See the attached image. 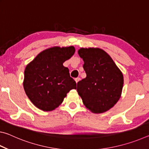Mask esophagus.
Here are the masks:
<instances>
[{"label": "esophagus", "mask_w": 149, "mask_h": 149, "mask_svg": "<svg viewBox=\"0 0 149 149\" xmlns=\"http://www.w3.org/2000/svg\"><path fill=\"white\" fill-rule=\"evenodd\" d=\"M80 79H80L79 77H77V78H75V82H76L77 84V83L79 82V81H80Z\"/></svg>", "instance_id": "34e87169"}]
</instances>
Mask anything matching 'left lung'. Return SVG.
<instances>
[{
  "label": "left lung",
  "instance_id": "left-lung-1",
  "mask_svg": "<svg viewBox=\"0 0 149 149\" xmlns=\"http://www.w3.org/2000/svg\"><path fill=\"white\" fill-rule=\"evenodd\" d=\"M78 53L84 60L87 75L77 83L78 94L91 112H104L120 99L123 85L122 72L102 49L82 48Z\"/></svg>",
  "mask_w": 149,
  "mask_h": 149
}]
</instances>
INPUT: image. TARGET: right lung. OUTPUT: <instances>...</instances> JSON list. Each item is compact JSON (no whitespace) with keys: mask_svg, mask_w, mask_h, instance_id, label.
Segmentation results:
<instances>
[{"mask_svg":"<svg viewBox=\"0 0 149 149\" xmlns=\"http://www.w3.org/2000/svg\"><path fill=\"white\" fill-rule=\"evenodd\" d=\"M75 52L74 47H52L41 52L27 65L24 72V88L35 107L50 111L61 104L76 83L69 70L63 65Z\"/></svg>","mask_w":149,"mask_h":149,"instance_id":"right-lung-1","label":"right lung"}]
</instances>
